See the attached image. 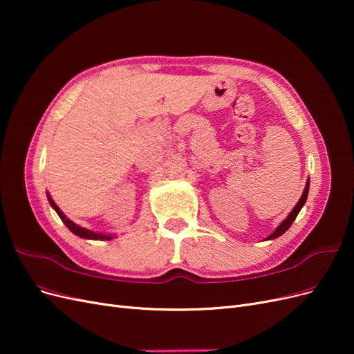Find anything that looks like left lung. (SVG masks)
Here are the masks:
<instances>
[{
    "label": "left lung",
    "instance_id": "8db88e82",
    "mask_svg": "<svg viewBox=\"0 0 354 354\" xmlns=\"http://www.w3.org/2000/svg\"><path fill=\"white\" fill-rule=\"evenodd\" d=\"M308 187H310V180H307V183H306V187H304V192H303V195H301V198H299V201L297 202V205L292 208V211L288 214V217L279 224V226H277L274 230H273V233H270L269 236H267L264 241H272V239H276V238H279V236H282V234L291 227V224H292V221L297 218V216H298V212L301 211V208L304 207V203H306V201H307V196H308Z\"/></svg>",
    "mask_w": 354,
    "mask_h": 354
}]
</instances>
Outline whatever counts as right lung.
<instances>
[{"mask_svg": "<svg viewBox=\"0 0 354 354\" xmlns=\"http://www.w3.org/2000/svg\"><path fill=\"white\" fill-rule=\"evenodd\" d=\"M47 198H48V202H50V205L55 208V211L57 212V216L60 217V220L66 224V227L73 233V234H77V236H80V238H82V239H93V241H111V239H113L115 238V234H106V233H99V232H93V230H88V229H85V227H81V226H78L77 223H73L72 220H69L65 214L62 212V209L56 205V202L53 201V198L50 196V194L47 192Z\"/></svg>", "mask_w": 354, "mask_h": 354, "instance_id": "right-lung-1", "label": "right lung"}]
</instances>
